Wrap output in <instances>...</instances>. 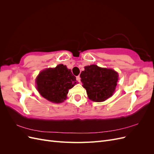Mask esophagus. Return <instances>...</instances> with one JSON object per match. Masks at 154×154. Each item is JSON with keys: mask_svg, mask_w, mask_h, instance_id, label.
I'll return each instance as SVG.
<instances>
[{"mask_svg": "<svg viewBox=\"0 0 154 154\" xmlns=\"http://www.w3.org/2000/svg\"><path fill=\"white\" fill-rule=\"evenodd\" d=\"M80 80H81V78H80V76H76V80H77L78 82H80Z\"/></svg>", "mask_w": 154, "mask_h": 154, "instance_id": "1", "label": "esophagus"}]
</instances>
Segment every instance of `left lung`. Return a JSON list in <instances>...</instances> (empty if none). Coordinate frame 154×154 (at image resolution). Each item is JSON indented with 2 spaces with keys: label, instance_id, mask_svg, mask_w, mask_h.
<instances>
[{
  "label": "left lung",
  "instance_id": "left-lung-1",
  "mask_svg": "<svg viewBox=\"0 0 154 154\" xmlns=\"http://www.w3.org/2000/svg\"><path fill=\"white\" fill-rule=\"evenodd\" d=\"M84 68L80 78L88 98L93 101L101 102L112 96L118 80L117 72L96 65H91Z\"/></svg>",
  "mask_w": 154,
  "mask_h": 154
}]
</instances>
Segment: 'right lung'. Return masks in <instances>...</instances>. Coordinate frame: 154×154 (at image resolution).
<instances>
[{
    "mask_svg": "<svg viewBox=\"0 0 154 154\" xmlns=\"http://www.w3.org/2000/svg\"><path fill=\"white\" fill-rule=\"evenodd\" d=\"M36 83L42 96L53 103H60L66 100L69 90L77 82L71 70L59 64L55 68L42 71L36 78Z\"/></svg>",
    "mask_w": 154,
    "mask_h": 154,
    "instance_id": "add662e5",
    "label": "right lung"
}]
</instances>
